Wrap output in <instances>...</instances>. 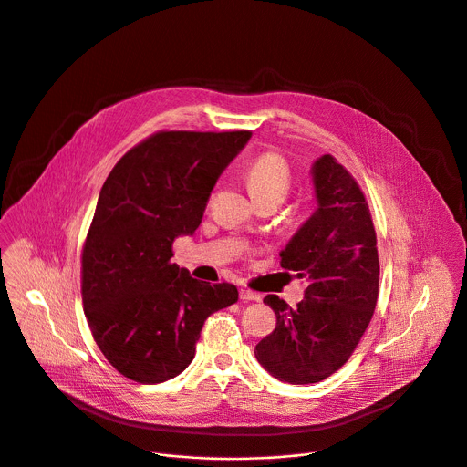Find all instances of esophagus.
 I'll use <instances>...</instances> for the list:
<instances>
[{
    "mask_svg": "<svg viewBox=\"0 0 467 467\" xmlns=\"http://www.w3.org/2000/svg\"><path fill=\"white\" fill-rule=\"evenodd\" d=\"M240 298H242V300H245V302H247V300H254V302H258L262 296H260L258 293H254L253 289L242 287V289H240Z\"/></svg>",
    "mask_w": 467,
    "mask_h": 467,
    "instance_id": "esophagus-1",
    "label": "esophagus"
}]
</instances>
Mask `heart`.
<instances>
[{
	"label": "heart",
	"mask_w": 467,
	"mask_h": 467,
	"mask_svg": "<svg viewBox=\"0 0 467 467\" xmlns=\"http://www.w3.org/2000/svg\"><path fill=\"white\" fill-rule=\"evenodd\" d=\"M245 180L256 202H284L291 191V169L278 151H264L249 161Z\"/></svg>",
	"instance_id": "b5f03b06"
}]
</instances>
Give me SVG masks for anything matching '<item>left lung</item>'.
<instances>
[{
	"mask_svg": "<svg viewBox=\"0 0 467 467\" xmlns=\"http://www.w3.org/2000/svg\"><path fill=\"white\" fill-rule=\"evenodd\" d=\"M312 174L317 211L280 253V267L307 287L295 309L276 295L264 298L276 327L254 348L258 363L291 385L323 381L348 361L379 293L378 240L363 191L332 155L319 158Z\"/></svg>",
	"mask_w": 467,
	"mask_h": 467,
	"instance_id": "left-lung-1",
	"label": "left lung"
}]
</instances>
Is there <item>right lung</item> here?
<instances>
[{
    "instance_id": "right-lung-1",
    "label": "right lung",
    "mask_w": 467,
    "mask_h": 467,
    "mask_svg": "<svg viewBox=\"0 0 467 467\" xmlns=\"http://www.w3.org/2000/svg\"><path fill=\"white\" fill-rule=\"evenodd\" d=\"M249 137L158 131L104 182L82 249V304L97 347L124 378L153 385L182 374L207 317L238 300L236 285L203 284L171 260Z\"/></svg>"
}]
</instances>
